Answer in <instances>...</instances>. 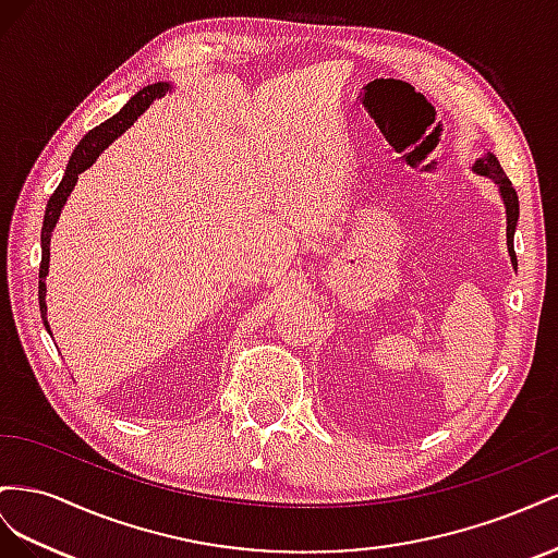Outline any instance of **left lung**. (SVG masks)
<instances>
[{"mask_svg":"<svg viewBox=\"0 0 558 558\" xmlns=\"http://www.w3.org/2000/svg\"><path fill=\"white\" fill-rule=\"evenodd\" d=\"M472 170L484 174V178H488V180L498 184L500 198L505 203V215H507V250H509V257H512V264L517 266V254H514V229H517V221H519V196H517V191H514L512 182L507 180L505 170L500 168L498 158L493 154L476 158V163L472 166Z\"/></svg>","mask_w":558,"mask_h":558,"instance_id":"1","label":"left lung"}]
</instances>
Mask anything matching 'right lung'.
<instances>
[{
	"instance_id": "obj_1",
	"label": "right lung",
	"mask_w": 558,
	"mask_h": 558,
	"mask_svg": "<svg viewBox=\"0 0 558 558\" xmlns=\"http://www.w3.org/2000/svg\"><path fill=\"white\" fill-rule=\"evenodd\" d=\"M170 90L168 82H158L151 86H145L142 90H137L133 98L125 102V107L114 114L111 119H107L105 123H100L98 129H93L84 135V140L78 142L74 147L72 156H70V163L65 174H62V180L58 184V189L51 194L49 203H46V213H44V227H41V264H39V311L44 317V325L46 329L51 331L49 320H46V274H49V262H51V231L56 227V221L60 217L62 205L68 203V196L72 194V189L78 180V174L84 170H88L95 158H98L111 142H114L121 133H125L131 129V125L137 121V117L145 111L154 100L163 98V95Z\"/></svg>"
}]
</instances>
